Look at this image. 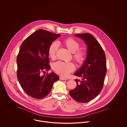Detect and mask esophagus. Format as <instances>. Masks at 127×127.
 I'll return each instance as SVG.
<instances>
[{
  "label": "esophagus",
  "instance_id": "1",
  "mask_svg": "<svg viewBox=\"0 0 127 127\" xmlns=\"http://www.w3.org/2000/svg\"><path fill=\"white\" fill-rule=\"evenodd\" d=\"M60 79L61 80H66V79H67L66 78H65L63 77H61V76L60 77Z\"/></svg>",
  "mask_w": 127,
  "mask_h": 127
}]
</instances>
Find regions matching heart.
I'll use <instances>...</instances> for the list:
<instances>
[{
	"mask_svg": "<svg viewBox=\"0 0 127 127\" xmlns=\"http://www.w3.org/2000/svg\"><path fill=\"white\" fill-rule=\"evenodd\" d=\"M63 43L68 50L73 53L74 60L79 65L82 64L85 60L86 53L84 51L80 49V45L76 39L72 37H68L63 41ZM59 48V44L57 42L52 43L48 49L49 57L54 60L56 58V54ZM53 69L55 72L61 76L66 77L74 70L75 66L72 62H66L59 61L53 65Z\"/></svg>",
	"mask_w": 127,
	"mask_h": 127,
	"instance_id": "1",
	"label": "heart"
}]
</instances>
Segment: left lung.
<instances>
[{
	"label": "left lung",
	"instance_id": "1",
	"mask_svg": "<svg viewBox=\"0 0 127 127\" xmlns=\"http://www.w3.org/2000/svg\"><path fill=\"white\" fill-rule=\"evenodd\" d=\"M87 45V54L82 66L74 75L81 78L75 79L77 87L69 94L78 102L87 103L94 99L102 90L107 72L105 52L101 45L89 33L75 34Z\"/></svg>",
	"mask_w": 127,
	"mask_h": 127
}]
</instances>
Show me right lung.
<instances>
[{"instance_id":"right-lung-1","label":"right lung","mask_w":127,"mask_h":127,"mask_svg":"<svg viewBox=\"0 0 127 127\" xmlns=\"http://www.w3.org/2000/svg\"><path fill=\"white\" fill-rule=\"evenodd\" d=\"M61 36L47 30H38L22 43L17 63V77L25 92L32 97L47 96L59 77L53 72L46 75L41 73L50 69L48 49L50 45Z\"/></svg>"}]
</instances>
